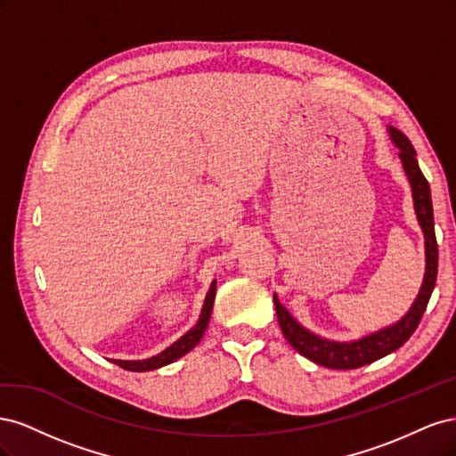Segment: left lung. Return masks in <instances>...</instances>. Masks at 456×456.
<instances>
[{
	"label": "left lung",
	"instance_id": "1",
	"mask_svg": "<svg viewBox=\"0 0 456 456\" xmlns=\"http://www.w3.org/2000/svg\"><path fill=\"white\" fill-rule=\"evenodd\" d=\"M388 133H390L392 142L399 148V159L403 163V169L412 190L415 213L424 233V247H426V272H424L422 287L419 291V297L409 308V312L394 325L384 327L377 330V333H370L360 340L337 342V340L323 338L320 335H314L312 330L302 327L281 305L280 298L273 295L275 314H278V322L287 342L291 344L298 354L308 357L310 362L329 369L363 367L367 363L380 360L384 355L395 352L399 346H403V344L409 340V337L415 333V329L419 327L422 314L428 306V300H430L436 287L437 241H436V232H434V207H432L430 184H428L419 167L417 151L412 148L407 136L395 127H390Z\"/></svg>",
	"mask_w": 456,
	"mask_h": 456
}]
</instances>
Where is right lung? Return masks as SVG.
<instances>
[{
	"mask_svg": "<svg viewBox=\"0 0 456 456\" xmlns=\"http://www.w3.org/2000/svg\"><path fill=\"white\" fill-rule=\"evenodd\" d=\"M215 295H216V281L211 283L209 293L205 297L203 302V308L200 314V320L198 323L191 327L186 335H183L176 342H173L169 348H165L161 354L158 355H151L148 360H136V362H129V360H112L116 365H119L121 369H127V370H136V372H144V370H154L159 369L163 365H169L178 357H183L184 354H188L191 348L196 346V344L201 340L203 333L207 325H209L211 320V312H213V302H215Z\"/></svg>",
	"mask_w": 456,
	"mask_h": 456,
	"instance_id": "add662e5",
	"label": "right lung"
}]
</instances>
